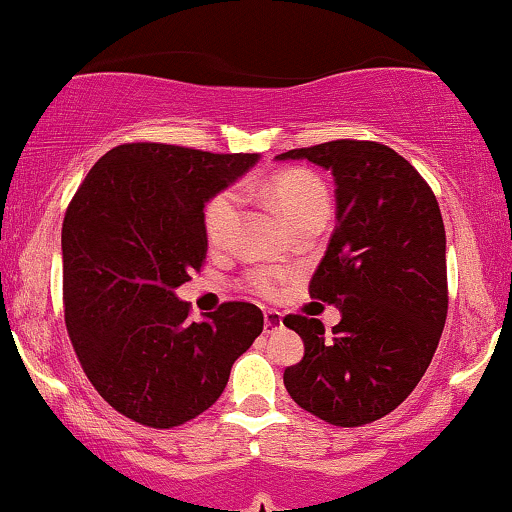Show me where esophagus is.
<instances>
[{
    "instance_id": "esophagus-1",
    "label": "esophagus",
    "mask_w": 512,
    "mask_h": 512,
    "mask_svg": "<svg viewBox=\"0 0 512 512\" xmlns=\"http://www.w3.org/2000/svg\"><path fill=\"white\" fill-rule=\"evenodd\" d=\"M278 328H283V316L278 312H264V333H274Z\"/></svg>"
}]
</instances>
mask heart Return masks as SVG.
<instances>
[{
  "instance_id": "heart-1",
  "label": "heart",
  "mask_w": 512,
  "mask_h": 512,
  "mask_svg": "<svg viewBox=\"0 0 512 512\" xmlns=\"http://www.w3.org/2000/svg\"><path fill=\"white\" fill-rule=\"evenodd\" d=\"M264 196L271 203L283 222L293 226L307 217H328L331 212V198L326 186L314 174L302 170L281 172L264 181ZM238 217V193L222 191L205 208V234L212 245H222L229 238ZM283 283V274L278 271H255L250 276V286L255 293L274 297Z\"/></svg>"
}]
</instances>
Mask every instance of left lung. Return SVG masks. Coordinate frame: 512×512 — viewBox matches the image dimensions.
<instances>
[{"label": "left lung", "instance_id": "8db88e82", "mask_svg": "<svg viewBox=\"0 0 512 512\" xmlns=\"http://www.w3.org/2000/svg\"><path fill=\"white\" fill-rule=\"evenodd\" d=\"M276 160H309L333 174L335 229L309 295L340 309L333 333L309 316L283 319L304 342L283 383L297 406L326 423H373L420 383L444 331L446 234L437 198L409 160L375 141H326Z\"/></svg>", "mask_w": 512, "mask_h": 512}]
</instances>
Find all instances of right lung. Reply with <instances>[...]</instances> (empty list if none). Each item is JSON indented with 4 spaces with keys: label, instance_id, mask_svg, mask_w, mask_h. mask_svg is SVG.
<instances>
[{
    "label": "right lung",
    "instance_id": "right-lung-1",
    "mask_svg": "<svg viewBox=\"0 0 512 512\" xmlns=\"http://www.w3.org/2000/svg\"><path fill=\"white\" fill-rule=\"evenodd\" d=\"M257 153L125 144L89 170L63 219V304L77 359L115 411L148 428L200 416L264 328L250 302L189 319L177 290L208 255L205 203Z\"/></svg>",
    "mask_w": 512,
    "mask_h": 512
}]
</instances>
